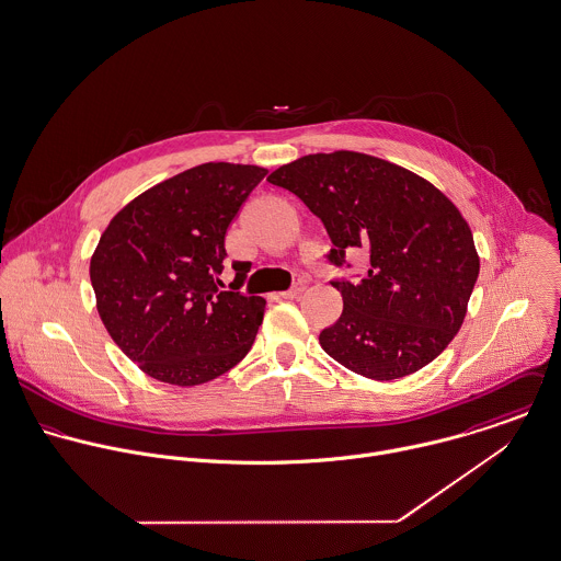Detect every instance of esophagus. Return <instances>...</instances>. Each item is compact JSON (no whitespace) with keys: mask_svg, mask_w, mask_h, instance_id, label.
Returning a JSON list of instances; mask_svg holds the SVG:
<instances>
[{"mask_svg":"<svg viewBox=\"0 0 561 561\" xmlns=\"http://www.w3.org/2000/svg\"><path fill=\"white\" fill-rule=\"evenodd\" d=\"M306 290V286L299 282V284H295L290 290H284V293H277V297L279 299H297L301 293Z\"/></svg>","mask_w":561,"mask_h":561,"instance_id":"34e87169","label":"esophagus"}]
</instances>
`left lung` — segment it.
<instances>
[{"mask_svg": "<svg viewBox=\"0 0 561 561\" xmlns=\"http://www.w3.org/2000/svg\"><path fill=\"white\" fill-rule=\"evenodd\" d=\"M268 182L295 193L325 225L342 264L366 249L357 284L334 282L342 314L319 342L344 368L390 381L434 362L459 332L479 275L472 231L425 178L359 151L310 153Z\"/></svg>", "mask_w": 561, "mask_h": 561, "instance_id": "obj_1", "label": "left lung"}]
</instances>
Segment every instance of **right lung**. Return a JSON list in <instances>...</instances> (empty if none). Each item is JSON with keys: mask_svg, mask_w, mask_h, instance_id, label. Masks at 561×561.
<instances>
[{"mask_svg": "<svg viewBox=\"0 0 561 561\" xmlns=\"http://www.w3.org/2000/svg\"><path fill=\"white\" fill-rule=\"evenodd\" d=\"M268 171L206 162L123 206L91 255L100 319L136 366L171 386H199L233 368L264 317L262 297L219 290L225 233ZM242 284L244 264L233 262Z\"/></svg>", "mask_w": 561, "mask_h": 561, "instance_id": "right-lung-1", "label": "right lung"}]
</instances>
